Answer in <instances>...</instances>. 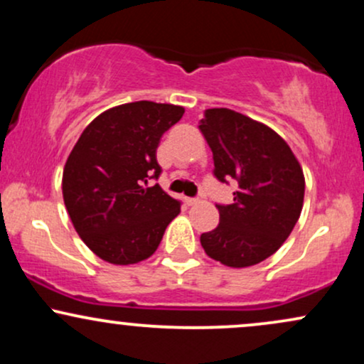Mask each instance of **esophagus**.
I'll return each mask as SVG.
<instances>
[{
	"label": "esophagus",
	"mask_w": 364,
	"mask_h": 364,
	"mask_svg": "<svg viewBox=\"0 0 364 364\" xmlns=\"http://www.w3.org/2000/svg\"><path fill=\"white\" fill-rule=\"evenodd\" d=\"M185 203H186L188 207L196 205V203H198V198H185Z\"/></svg>",
	"instance_id": "34e87169"
}]
</instances>
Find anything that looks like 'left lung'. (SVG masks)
Here are the masks:
<instances>
[{
    "label": "left lung",
    "instance_id": "8db88e82",
    "mask_svg": "<svg viewBox=\"0 0 364 364\" xmlns=\"http://www.w3.org/2000/svg\"><path fill=\"white\" fill-rule=\"evenodd\" d=\"M198 128L214 154L215 178L237 181L235 203L215 205L219 225L200 243L225 267L257 265L281 248L301 215V164L272 128L228 107L207 109Z\"/></svg>",
    "mask_w": 364,
    "mask_h": 364
}]
</instances>
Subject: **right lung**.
I'll return each mask as SVG.
<instances>
[{
    "label": "right lung",
    "instance_id": "right-lung-1",
    "mask_svg": "<svg viewBox=\"0 0 364 364\" xmlns=\"http://www.w3.org/2000/svg\"><path fill=\"white\" fill-rule=\"evenodd\" d=\"M185 114L174 104L139 101L99 114L83 129L63 169V200L75 231L112 265L147 260L181 210L159 185L157 147Z\"/></svg>",
    "mask_w": 364,
    "mask_h": 364
}]
</instances>
